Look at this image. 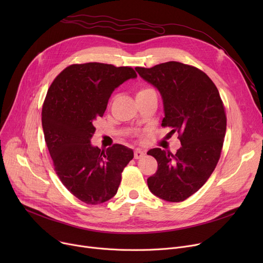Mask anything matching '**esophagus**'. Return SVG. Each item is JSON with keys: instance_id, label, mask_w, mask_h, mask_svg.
Returning <instances> with one entry per match:
<instances>
[{"instance_id": "34e87169", "label": "esophagus", "mask_w": 263, "mask_h": 263, "mask_svg": "<svg viewBox=\"0 0 263 263\" xmlns=\"http://www.w3.org/2000/svg\"><path fill=\"white\" fill-rule=\"evenodd\" d=\"M145 156V153L144 151H142L141 149H136L135 151H134V159H141V158H143Z\"/></svg>"}]
</instances>
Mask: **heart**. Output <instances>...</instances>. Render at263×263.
Returning <instances> with one entry per match:
<instances>
[{
  "mask_svg": "<svg viewBox=\"0 0 263 263\" xmlns=\"http://www.w3.org/2000/svg\"><path fill=\"white\" fill-rule=\"evenodd\" d=\"M149 90H151V89H150V88H142V89H140L139 91H137L136 97H137V96H140V95H142V93H145V92H147V91H149Z\"/></svg>",
  "mask_w": 263,
  "mask_h": 263,
  "instance_id": "heart-1",
  "label": "heart"
}]
</instances>
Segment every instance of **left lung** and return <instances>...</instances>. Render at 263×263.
Returning <instances> with one entry per match:
<instances>
[{"mask_svg": "<svg viewBox=\"0 0 263 263\" xmlns=\"http://www.w3.org/2000/svg\"><path fill=\"white\" fill-rule=\"evenodd\" d=\"M135 70L160 91L162 126L177 132L181 143L175 155L161 148L148 151L158 162L148 187L161 199L183 201L206 182L219 160L227 124L223 101L212 80L196 67L167 62Z\"/></svg>", "mask_w": 263, "mask_h": 263, "instance_id": "left-lung-1", "label": "left lung"}]
</instances>
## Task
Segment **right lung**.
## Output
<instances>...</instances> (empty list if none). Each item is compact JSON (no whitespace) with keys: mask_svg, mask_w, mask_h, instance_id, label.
<instances>
[{"mask_svg":"<svg viewBox=\"0 0 263 263\" xmlns=\"http://www.w3.org/2000/svg\"><path fill=\"white\" fill-rule=\"evenodd\" d=\"M136 77L131 67L74 64L64 69L48 90L41 121L54 170L66 189L87 204L114 197L121 173L133 159V150L126 146L101 150L90 140L93 122L103 116L110 95Z\"/></svg>","mask_w":263,"mask_h":263,"instance_id":"right-lung-1","label":"right lung"}]
</instances>
